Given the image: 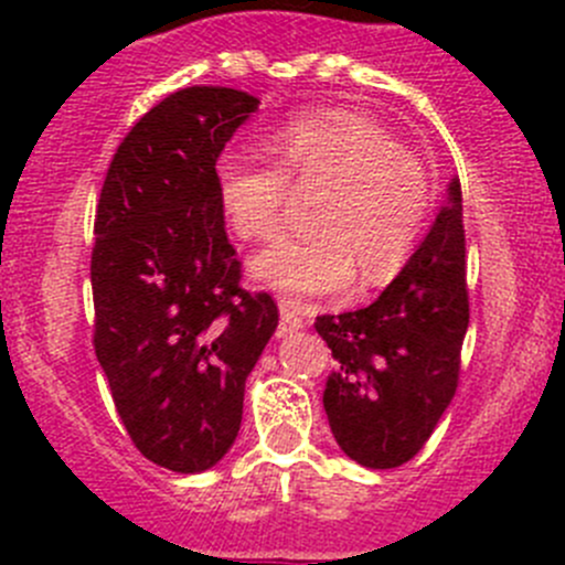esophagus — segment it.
<instances>
[{
  "mask_svg": "<svg viewBox=\"0 0 565 565\" xmlns=\"http://www.w3.org/2000/svg\"><path fill=\"white\" fill-rule=\"evenodd\" d=\"M278 311H281V322H278V339H284V335H292L295 330H300L306 324L303 315H300V306L295 303V300L284 298L281 303H278Z\"/></svg>",
  "mask_w": 565,
  "mask_h": 565,
  "instance_id": "esophagus-1",
  "label": "esophagus"
}]
</instances>
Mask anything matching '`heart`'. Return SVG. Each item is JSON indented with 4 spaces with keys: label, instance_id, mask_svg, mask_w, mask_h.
Returning <instances> with one entry per match:
<instances>
[{
    "label": "heart",
    "instance_id": "b5f03b06",
    "mask_svg": "<svg viewBox=\"0 0 565 565\" xmlns=\"http://www.w3.org/2000/svg\"><path fill=\"white\" fill-rule=\"evenodd\" d=\"M276 163L224 152L215 191L232 230L262 241L281 221L289 180L315 188L317 226L284 232L250 259V276L267 289L309 298L350 287L355 267L366 287L391 281L418 241L429 207L424 161L396 145L374 119L355 111H311L267 139Z\"/></svg>",
    "mask_w": 565,
    "mask_h": 565
}]
</instances>
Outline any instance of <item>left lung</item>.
Returning <instances> with one entry per match:
<instances>
[{"label": "left lung", "mask_w": 565, "mask_h": 565, "mask_svg": "<svg viewBox=\"0 0 565 565\" xmlns=\"http://www.w3.org/2000/svg\"><path fill=\"white\" fill-rule=\"evenodd\" d=\"M467 322L461 185L451 180L435 224L383 295L315 322L333 352L322 402L347 457L391 470L424 448L457 393Z\"/></svg>", "instance_id": "1"}]
</instances>
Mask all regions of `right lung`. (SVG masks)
Wrapping results in <instances>:
<instances>
[{
  "label": "right lung",
  "mask_w": 565,
  "mask_h": 565,
  "mask_svg": "<svg viewBox=\"0 0 565 565\" xmlns=\"http://www.w3.org/2000/svg\"><path fill=\"white\" fill-rule=\"evenodd\" d=\"M256 108L230 87L163 98L114 152L95 213V355L134 446L174 472L230 451L278 324L270 295L241 289L215 191V161Z\"/></svg>",
  "instance_id": "add662e5"
}]
</instances>
